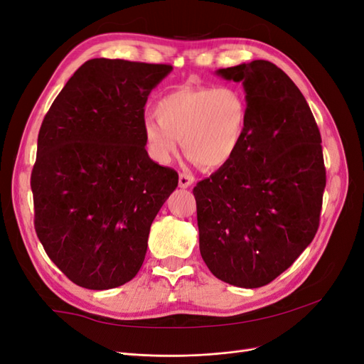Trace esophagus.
Masks as SVG:
<instances>
[{
  "label": "esophagus",
  "mask_w": 364,
  "mask_h": 364,
  "mask_svg": "<svg viewBox=\"0 0 364 364\" xmlns=\"http://www.w3.org/2000/svg\"><path fill=\"white\" fill-rule=\"evenodd\" d=\"M193 182H194L193 176L186 174V173L179 174V186H181V188H188L190 185H193Z\"/></svg>",
  "instance_id": "34e87169"
}]
</instances>
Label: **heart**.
Masks as SVG:
<instances>
[{"instance_id": "heart-1", "label": "heart", "mask_w": 364, "mask_h": 364, "mask_svg": "<svg viewBox=\"0 0 364 364\" xmlns=\"http://www.w3.org/2000/svg\"><path fill=\"white\" fill-rule=\"evenodd\" d=\"M155 118L144 121L149 155L167 165L182 147L202 168L215 170L234 159L249 124V103L235 86H183L164 95Z\"/></svg>"}]
</instances>
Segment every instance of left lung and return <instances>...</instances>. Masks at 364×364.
I'll return each mask as SVG.
<instances>
[{
    "label": "left lung",
    "instance_id": "left-lung-1",
    "mask_svg": "<svg viewBox=\"0 0 364 364\" xmlns=\"http://www.w3.org/2000/svg\"><path fill=\"white\" fill-rule=\"evenodd\" d=\"M241 82L249 124L234 159L194 186L200 255L215 278L258 289L311 243L326 171L321 132L305 97L269 60L217 71Z\"/></svg>",
    "mask_w": 364,
    "mask_h": 364
}]
</instances>
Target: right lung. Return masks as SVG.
I'll return each mask as SVG.
<instances>
[{
    "label": "right lung",
    "mask_w": 364,
    "mask_h": 364,
    "mask_svg": "<svg viewBox=\"0 0 364 364\" xmlns=\"http://www.w3.org/2000/svg\"><path fill=\"white\" fill-rule=\"evenodd\" d=\"M171 65L91 59L53 102L31 171L35 229L50 259L90 290L135 278L150 226L179 176L149 158L147 97Z\"/></svg>",
    "instance_id": "add662e5"
}]
</instances>
